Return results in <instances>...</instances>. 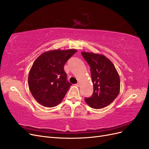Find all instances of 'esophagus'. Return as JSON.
<instances>
[{
  "label": "esophagus",
  "instance_id": "obj_1",
  "mask_svg": "<svg viewBox=\"0 0 149 149\" xmlns=\"http://www.w3.org/2000/svg\"><path fill=\"white\" fill-rule=\"evenodd\" d=\"M80 85V84L79 82V83H77V84H75V86H77V87H79Z\"/></svg>",
  "mask_w": 149,
  "mask_h": 149
}]
</instances>
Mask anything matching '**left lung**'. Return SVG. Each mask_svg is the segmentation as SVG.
I'll use <instances>...</instances> for the list:
<instances>
[{"label":"left lung","instance_id":"obj_1","mask_svg":"<svg viewBox=\"0 0 149 149\" xmlns=\"http://www.w3.org/2000/svg\"><path fill=\"white\" fill-rule=\"evenodd\" d=\"M81 54L90 67L93 85V95L85 98V102L92 108H103L111 104L119 93L118 72L112 62L104 55L87 52Z\"/></svg>","mask_w":149,"mask_h":149}]
</instances>
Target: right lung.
Returning <instances> with one entry per match:
<instances>
[{
	"label": "right lung",
	"mask_w": 149,
	"mask_h": 149,
	"mask_svg": "<svg viewBox=\"0 0 149 149\" xmlns=\"http://www.w3.org/2000/svg\"><path fill=\"white\" fill-rule=\"evenodd\" d=\"M77 52L75 49L45 52L35 61L28 75V87L40 104L54 107L63 100L72 85L64 67Z\"/></svg>",
	"instance_id": "1"
}]
</instances>
